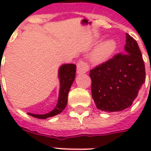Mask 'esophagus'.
<instances>
[{
	"mask_svg": "<svg viewBox=\"0 0 151 151\" xmlns=\"http://www.w3.org/2000/svg\"><path fill=\"white\" fill-rule=\"evenodd\" d=\"M89 65L83 60H79L77 64V73H85L89 70Z\"/></svg>",
	"mask_w": 151,
	"mask_h": 151,
	"instance_id": "esophagus-1",
	"label": "esophagus"
}]
</instances>
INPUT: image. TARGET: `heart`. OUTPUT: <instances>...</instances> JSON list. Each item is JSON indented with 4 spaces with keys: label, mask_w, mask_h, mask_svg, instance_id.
<instances>
[{
    "label": "heart",
    "mask_w": 151,
    "mask_h": 151,
    "mask_svg": "<svg viewBox=\"0 0 151 151\" xmlns=\"http://www.w3.org/2000/svg\"><path fill=\"white\" fill-rule=\"evenodd\" d=\"M116 42L113 40H105L96 46L90 56L91 60L95 64H101L108 60L116 49Z\"/></svg>",
    "instance_id": "heart-1"
}]
</instances>
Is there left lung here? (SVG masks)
I'll list each match as a JSON object with an SVG mask.
<instances>
[{
  "label": "left lung",
  "mask_w": 151,
  "mask_h": 151,
  "mask_svg": "<svg viewBox=\"0 0 151 151\" xmlns=\"http://www.w3.org/2000/svg\"><path fill=\"white\" fill-rule=\"evenodd\" d=\"M124 52L90 71L92 98L101 111L112 112L129 108L145 82L141 50L136 40L127 33Z\"/></svg>",
  "instance_id": "1"
}]
</instances>
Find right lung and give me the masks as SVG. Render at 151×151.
I'll use <instances>...</instances> for the list:
<instances>
[{
	"label": "right lung",
	"mask_w": 151,
	"mask_h": 151,
	"mask_svg": "<svg viewBox=\"0 0 151 151\" xmlns=\"http://www.w3.org/2000/svg\"><path fill=\"white\" fill-rule=\"evenodd\" d=\"M76 65L73 64H66L60 66L59 69V78L60 88L59 92V99L56 108L49 113L43 115H36V114L28 113L30 116L39 119H47L48 117L54 116L60 114L67 105L68 102V94L69 89L72 86L73 82L75 78Z\"/></svg>",
	"instance_id": "1"
}]
</instances>
